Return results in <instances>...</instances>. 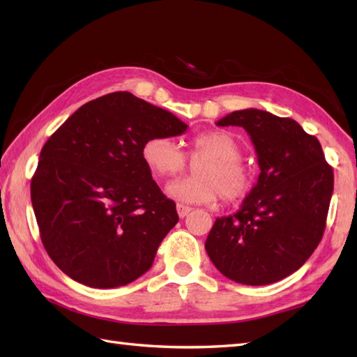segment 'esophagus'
I'll return each instance as SVG.
<instances>
[{"label":"esophagus","mask_w":357,"mask_h":357,"mask_svg":"<svg viewBox=\"0 0 357 357\" xmlns=\"http://www.w3.org/2000/svg\"><path fill=\"white\" fill-rule=\"evenodd\" d=\"M176 210H178V215H179V218H185V216L192 211V207L184 206V204H178V206H176Z\"/></svg>","instance_id":"obj_1"}]
</instances>
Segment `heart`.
I'll use <instances>...</instances> for the list:
<instances>
[{"instance_id":"b5f03b06","label":"heart","mask_w":357,"mask_h":357,"mask_svg":"<svg viewBox=\"0 0 357 357\" xmlns=\"http://www.w3.org/2000/svg\"><path fill=\"white\" fill-rule=\"evenodd\" d=\"M239 142L222 130L204 132L190 141L188 158L196 162L195 174L178 179L167 187L172 198L190 204L225 202L244 198L253 184L252 169L241 159ZM141 156L147 169L158 178H169L185 170L187 156L170 136H151L142 144Z\"/></svg>"}]
</instances>
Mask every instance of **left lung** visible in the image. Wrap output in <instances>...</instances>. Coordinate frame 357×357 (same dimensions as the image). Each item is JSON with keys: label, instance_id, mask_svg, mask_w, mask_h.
I'll return each mask as SVG.
<instances>
[{"label": "left lung", "instance_id": "8db88e82", "mask_svg": "<svg viewBox=\"0 0 357 357\" xmlns=\"http://www.w3.org/2000/svg\"><path fill=\"white\" fill-rule=\"evenodd\" d=\"M252 138L261 174L234 215L218 218L206 241L215 267L238 284L267 285L290 276L324 236L333 169L316 136L294 119L257 109L216 123Z\"/></svg>", "mask_w": 357, "mask_h": 357}]
</instances>
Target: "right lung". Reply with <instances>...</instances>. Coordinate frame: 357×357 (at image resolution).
I'll use <instances>...</instances> for the list:
<instances>
[{"instance_id": "add662e5", "label": "right lung", "mask_w": 357, "mask_h": 357, "mask_svg": "<svg viewBox=\"0 0 357 357\" xmlns=\"http://www.w3.org/2000/svg\"><path fill=\"white\" fill-rule=\"evenodd\" d=\"M187 124L128 92L82 105L40 153L30 198L45 252L79 284L115 288L153 264L178 222L141 156L151 136H178Z\"/></svg>"}]
</instances>
